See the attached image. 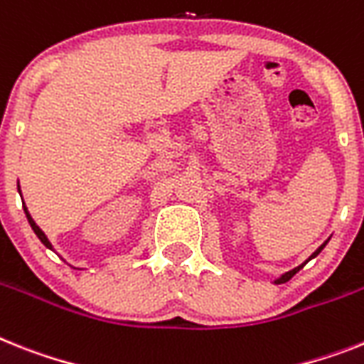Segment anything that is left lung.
I'll use <instances>...</instances> for the list:
<instances>
[{
	"instance_id": "8db88e82",
	"label": "left lung",
	"mask_w": 364,
	"mask_h": 364,
	"mask_svg": "<svg viewBox=\"0 0 364 364\" xmlns=\"http://www.w3.org/2000/svg\"><path fill=\"white\" fill-rule=\"evenodd\" d=\"M326 244H328V240H326V242H323V244H322V246H320V248H318V250H316V252H314V253H313V255H311V257H309V259H307V261H305V262H309V261H311V259H314V257H316V255H318V253H320V252H322V250H323V248H326ZM305 262H304V264H305ZM304 264H300V267H296V268H292V270L285 272V274H283V276H281V277H277V279H276V281H274V283H276V285H279V283H285V281H289V279H291V277H292V276H294L296 272L300 270V268H304Z\"/></svg>"
}]
</instances>
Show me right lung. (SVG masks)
Instances as JSON below:
<instances>
[{"label":"right lung","mask_w":364,"mask_h":364,"mask_svg":"<svg viewBox=\"0 0 364 364\" xmlns=\"http://www.w3.org/2000/svg\"><path fill=\"white\" fill-rule=\"evenodd\" d=\"M18 192H20V194H21V191H20V183H18ZM21 203H23V201H21ZM23 210H26L27 222H29V225H31V228H33V231H35V235H36V237H38V239H41V242L44 244L46 248L53 250V246H51V242H50V240H48V237H46V233H44V231H42V229L38 228V225H36V222H35V220H33V216L29 215V210H27L26 203H23Z\"/></svg>","instance_id":"obj_1"}]
</instances>
